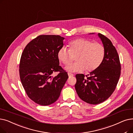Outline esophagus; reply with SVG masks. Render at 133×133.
<instances>
[{"label": "esophagus", "instance_id": "34e87169", "mask_svg": "<svg viewBox=\"0 0 133 133\" xmlns=\"http://www.w3.org/2000/svg\"><path fill=\"white\" fill-rule=\"evenodd\" d=\"M68 77H73L74 76L73 74H71L70 73H68Z\"/></svg>", "mask_w": 133, "mask_h": 133}]
</instances>
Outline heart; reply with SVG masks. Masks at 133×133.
<instances>
[{
  "label": "heart",
  "instance_id": "obj_1",
  "mask_svg": "<svg viewBox=\"0 0 133 133\" xmlns=\"http://www.w3.org/2000/svg\"><path fill=\"white\" fill-rule=\"evenodd\" d=\"M69 50L64 46L57 53V57L63 65H67L71 61V54H76L77 61L66 67L68 72H82L86 70L91 72L95 70L103 62L105 50L104 46L99 43H94L91 40L79 38L68 43Z\"/></svg>",
  "mask_w": 133,
  "mask_h": 133
}]
</instances>
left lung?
Wrapping results in <instances>:
<instances>
[{"label": "left lung", "mask_w": 133, "mask_h": 133, "mask_svg": "<svg viewBox=\"0 0 133 133\" xmlns=\"http://www.w3.org/2000/svg\"><path fill=\"white\" fill-rule=\"evenodd\" d=\"M93 34V33H92ZM105 53L101 65L85 78L77 74L75 89L80 98L91 104H98L107 100L115 91L121 74V64L117 51L112 42L103 35L98 34Z\"/></svg>", "instance_id": "left-lung-1"}]
</instances>
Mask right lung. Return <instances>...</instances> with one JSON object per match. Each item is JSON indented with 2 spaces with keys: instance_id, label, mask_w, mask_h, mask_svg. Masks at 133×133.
<instances>
[{
  "instance_id": "add662e5",
  "label": "right lung",
  "mask_w": 133,
  "mask_h": 133,
  "mask_svg": "<svg viewBox=\"0 0 133 133\" xmlns=\"http://www.w3.org/2000/svg\"><path fill=\"white\" fill-rule=\"evenodd\" d=\"M64 39L59 35H39L26 45L22 54L21 83L28 96L39 105H49L56 102L68 78L57 57ZM56 71L59 73L53 77L51 75Z\"/></svg>"
}]
</instances>
